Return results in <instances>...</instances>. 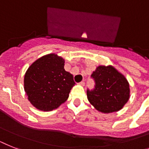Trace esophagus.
<instances>
[{
  "mask_svg": "<svg viewBox=\"0 0 149 149\" xmlns=\"http://www.w3.org/2000/svg\"><path fill=\"white\" fill-rule=\"evenodd\" d=\"M79 85L80 86H85V82H84V81H82V82H80V83H79Z\"/></svg>",
  "mask_w": 149,
  "mask_h": 149,
  "instance_id": "34e87169",
  "label": "esophagus"
}]
</instances>
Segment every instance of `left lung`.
Here are the masks:
<instances>
[{
    "mask_svg": "<svg viewBox=\"0 0 149 149\" xmlns=\"http://www.w3.org/2000/svg\"><path fill=\"white\" fill-rule=\"evenodd\" d=\"M91 77L95 88L87 90V98L99 112L111 113L123 108L130 97L129 83L125 76L112 66H99Z\"/></svg>",
    "mask_w": 149,
    "mask_h": 149,
    "instance_id": "obj_1",
    "label": "left lung"
}]
</instances>
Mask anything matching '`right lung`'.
Returning a JSON list of instances; mask_svg holds the SVG:
<instances>
[{"label":"right lung","instance_id":"add662e5","mask_svg":"<svg viewBox=\"0 0 149 149\" xmlns=\"http://www.w3.org/2000/svg\"><path fill=\"white\" fill-rule=\"evenodd\" d=\"M65 60L57 54L39 58L24 76V91L33 106L41 111H52L65 102L75 85L73 76L64 69Z\"/></svg>","mask_w":149,"mask_h":149}]
</instances>
